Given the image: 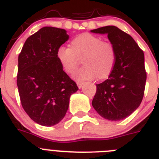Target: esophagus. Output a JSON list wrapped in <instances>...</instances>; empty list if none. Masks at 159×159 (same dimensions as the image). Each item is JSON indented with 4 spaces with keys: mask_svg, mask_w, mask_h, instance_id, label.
<instances>
[{
    "mask_svg": "<svg viewBox=\"0 0 159 159\" xmlns=\"http://www.w3.org/2000/svg\"><path fill=\"white\" fill-rule=\"evenodd\" d=\"M84 84V82H77V86H78L79 88H82Z\"/></svg>",
    "mask_w": 159,
    "mask_h": 159,
    "instance_id": "34e87169",
    "label": "esophagus"
}]
</instances>
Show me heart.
I'll list each match as a JSON object with an SVG mask.
<instances>
[{
    "mask_svg": "<svg viewBox=\"0 0 159 159\" xmlns=\"http://www.w3.org/2000/svg\"><path fill=\"white\" fill-rule=\"evenodd\" d=\"M57 59L64 71L71 73L80 63L84 65L74 73L79 81L92 80L98 75L100 79L110 75L116 63V50L113 44L102 41L99 36L84 32L71 40V47L61 45L57 52Z\"/></svg>",
    "mask_w": 159,
    "mask_h": 159,
    "instance_id": "heart-1",
    "label": "heart"
}]
</instances>
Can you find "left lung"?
Here are the masks:
<instances>
[{
    "mask_svg": "<svg viewBox=\"0 0 159 159\" xmlns=\"http://www.w3.org/2000/svg\"><path fill=\"white\" fill-rule=\"evenodd\" d=\"M92 32L107 34L116 55L107 80L96 84L92 106L104 119L121 120L130 116L143 100L147 80L144 53L130 35L116 26H105Z\"/></svg>",
    "mask_w": 159,
    "mask_h": 159,
    "instance_id": "left-lung-1",
    "label": "left lung"
}]
</instances>
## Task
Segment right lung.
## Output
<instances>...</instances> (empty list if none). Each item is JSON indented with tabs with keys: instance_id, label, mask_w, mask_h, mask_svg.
Returning <instances> with one entry per match:
<instances>
[{
	"instance_id": "obj_1",
	"label": "right lung",
	"mask_w": 159,
	"mask_h": 159,
	"mask_svg": "<svg viewBox=\"0 0 159 159\" xmlns=\"http://www.w3.org/2000/svg\"><path fill=\"white\" fill-rule=\"evenodd\" d=\"M69 38L65 29L43 27L29 36L18 57L16 84L20 102L38 124L60 123L71 94L79 90L57 59V49Z\"/></svg>"
}]
</instances>
